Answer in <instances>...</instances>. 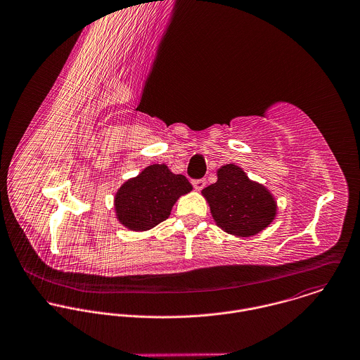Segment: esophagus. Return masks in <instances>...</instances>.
I'll use <instances>...</instances> for the list:
<instances>
[{"label":"esophagus","mask_w":360,"mask_h":360,"mask_svg":"<svg viewBox=\"0 0 360 360\" xmlns=\"http://www.w3.org/2000/svg\"><path fill=\"white\" fill-rule=\"evenodd\" d=\"M192 184H193V188L196 189V191H201L204 186H205V179H193L192 181Z\"/></svg>","instance_id":"34e87169"}]
</instances>
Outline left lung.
<instances>
[{"mask_svg": "<svg viewBox=\"0 0 360 360\" xmlns=\"http://www.w3.org/2000/svg\"><path fill=\"white\" fill-rule=\"evenodd\" d=\"M202 196L217 225L235 236L257 235L276 215L274 196L262 185L250 181L235 164L221 167L218 181L202 189Z\"/></svg>", "mask_w": 360, "mask_h": 360, "instance_id": "8db88e82", "label": "left lung"}]
</instances>
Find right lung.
<instances>
[{"label":"right lung","instance_id":"right-lung-1","mask_svg":"<svg viewBox=\"0 0 360 360\" xmlns=\"http://www.w3.org/2000/svg\"><path fill=\"white\" fill-rule=\"evenodd\" d=\"M192 191L186 176L172 174L165 164L146 167L127 181L116 195L117 218L131 231H148L169 217L179 196Z\"/></svg>","mask_w":360,"mask_h":360}]
</instances>
